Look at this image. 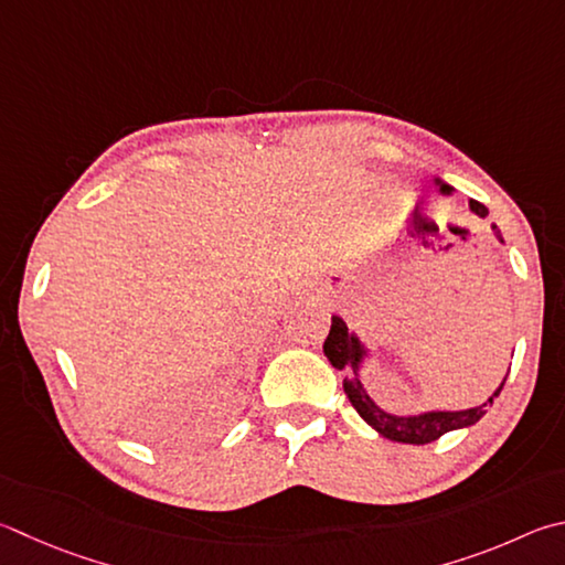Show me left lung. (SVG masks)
I'll use <instances>...</instances> for the list:
<instances>
[{
  "mask_svg": "<svg viewBox=\"0 0 565 565\" xmlns=\"http://www.w3.org/2000/svg\"><path fill=\"white\" fill-rule=\"evenodd\" d=\"M437 184H439V192H452L449 184L439 182V180H437ZM469 207H471V212L479 214V217H487L489 214L484 204L477 200H469ZM323 353L328 361H331L335 371L348 373L343 377V390H345L348 399H351V405L355 407V413L361 415L365 423L375 429V433H381L383 437L393 439V443H403V445H429L443 435L452 433V429H461V427L479 423V419L487 415V407L494 403V397H499L501 387H504V383H507V377H504V383L494 390V395H491L487 403L479 407L459 409V413H423V415L399 417V415L385 413V409L377 407L371 399V395L365 393L361 377H358V367H361L365 348L351 331H348V326L341 316L331 318V331H328V338L323 343Z\"/></svg>",
  "mask_w": 565,
  "mask_h": 565,
  "instance_id": "obj_1",
  "label": "left lung"
}]
</instances>
